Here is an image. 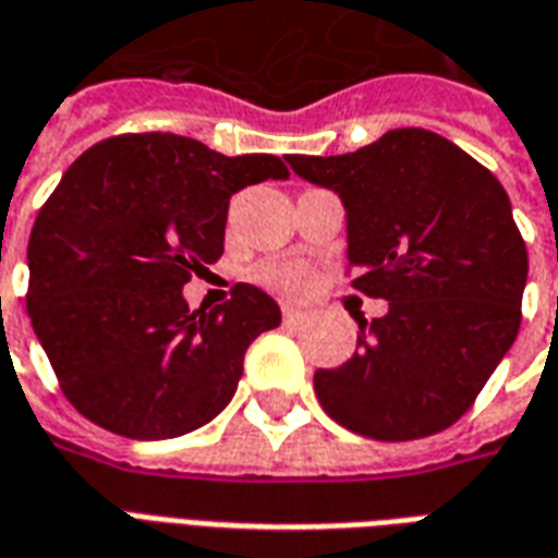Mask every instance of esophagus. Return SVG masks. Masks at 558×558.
<instances>
[{
    "instance_id": "1",
    "label": "esophagus",
    "mask_w": 558,
    "mask_h": 558,
    "mask_svg": "<svg viewBox=\"0 0 558 558\" xmlns=\"http://www.w3.org/2000/svg\"><path fill=\"white\" fill-rule=\"evenodd\" d=\"M283 323H287V326H299V323H304V311L287 304V307H283Z\"/></svg>"
}]
</instances>
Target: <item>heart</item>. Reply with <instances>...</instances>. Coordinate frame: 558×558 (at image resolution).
<instances>
[{
    "instance_id": "obj_1",
    "label": "heart",
    "mask_w": 558,
    "mask_h": 558,
    "mask_svg": "<svg viewBox=\"0 0 558 558\" xmlns=\"http://www.w3.org/2000/svg\"><path fill=\"white\" fill-rule=\"evenodd\" d=\"M256 280L280 295H302L314 283V268L304 259H283V263H266L256 268Z\"/></svg>"
}]
</instances>
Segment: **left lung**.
<instances>
[{
	"mask_svg": "<svg viewBox=\"0 0 558 558\" xmlns=\"http://www.w3.org/2000/svg\"><path fill=\"white\" fill-rule=\"evenodd\" d=\"M287 160L338 191L352 290L388 302L386 316L359 323L350 362L316 371L323 410L379 442L451 427L520 331L529 256L505 187L424 128L388 131L350 155Z\"/></svg>",
	"mask_w": 558,
	"mask_h": 558,
	"instance_id": "obj_1",
	"label": "left lung"
}]
</instances>
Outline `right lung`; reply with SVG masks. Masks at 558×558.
<instances>
[{
  "label": "right lung",
  "mask_w": 558,
  "mask_h": 558,
  "mask_svg": "<svg viewBox=\"0 0 558 558\" xmlns=\"http://www.w3.org/2000/svg\"><path fill=\"white\" fill-rule=\"evenodd\" d=\"M287 175L275 155L227 158L160 131L107 137L68 167L32 223L26 311L80 415L170 439L230 403L280 307L235 283L230 302L191 311L182 287L223 254L230 196Z\"/></svg>",
  "instance_id": "right-lung-1"
}]
</instances>
